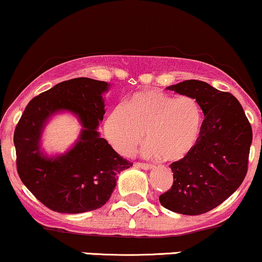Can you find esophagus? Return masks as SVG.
<instances>
[{
    "label": "esophagus",
    "instance_id": "34e87169",
    "mask_svg": "<svg viewBox=\"0 0 262 262\" xmlns=\"http://www.w3.org/2000/svg\"><path fill=\"white\" fill-rule=\"evenodd\" d=\"M135 166L140 167V169H143V170H151V169H154V165L144 164V162H137V164H135Z\"/></svg>",
    "mask_w": 262,
    "mask_h": 262
}]
</instances>
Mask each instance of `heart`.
Instances as JSON below:
<instances>
[{
	"instance_id": "obj_1",
	"label": "heart",
	"mask_w": 262,
	"mask_h": 262,
	"mask_svg": "<svg viewBox=\"0 0 262 262\" xmlns=\"http://www.w3.org/2000/svg\"><path fill=\"white\" fill-rule=\"evenodd\" d=\"M202 124V110L193 97L148 90L134 93L122 108L111 111L104 119L103 133L122 156L133 155L145 135L148 145L144 154L173 162L193 150Z\"/></svg>"
}]
</instances>
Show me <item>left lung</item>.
Listing matches in <instances>:
<instances>
[{"mask_svg":"<svg viewBox=\"0 0 262 262\" xmlns=\"http://www.w3.org/2000/svg\"><path fill=\"white\" fill-rule=\"evenodd\" d=\"M167 90L197 100L204 119L193 150L170 165L173 183L159 201L180 214H203L223 203L244 181L251 125L239 101L209 83L186 80Z\"/></svg>","mask_w":262,"mask_h":262,"instance_id":"8db88e82","label":"left lung"}]
</instances>
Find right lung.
I'll return each mask as SVG.
<instances>
[{"instance_id":"obj_1","label":"right lung","mask_w":262,"mask_h":262,"mask_svg":"<svg viewBox=\"0 0 262 262\" xmlns=\"http://www.w3.org/2000/svg\"><path fill=\"white\" fill-rule=\"evenodd\" d=\"M108 86L89 77L62 81L33 98L14 129L18 175L34 197L54 212L101 208L116 187L117 175L133 165L97 132L106 112L102 93ZM60 110L76 114L83 130L73 149L48 158L40 151L41 132L49 117Z\"/></svg>"}]
</instances>
